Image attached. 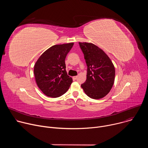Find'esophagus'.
<instances>
[{
	"mask_svg": "<svg viewBox=\"0 0 148 148\" xmlns=\"http://www.w3.org/2000/svg\"><path fill=\"white\" fill-rule=\"evenodd\" d=\"M77 77H78L77 76H74V77H73V78H74V79H76L77 78Z\"/></svg>",
	"mask_w": 148,
	"mask_h": 148,
	"instance_id": "esophagus-1",
	"label": "esophagus"
}]
</instances>
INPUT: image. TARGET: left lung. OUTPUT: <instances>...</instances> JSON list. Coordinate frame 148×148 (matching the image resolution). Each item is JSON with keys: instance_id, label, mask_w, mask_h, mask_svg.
Wrapping results in <instances>:
<instances>
[{"instance_id": "left-lung-1", "label": "left lung", "mask_w": 148, "mask_h": 148, "mask_svg": "<svg viewBox=\"0 0 148 148\" xmlns=\"http://www.w3.org/2000/svg\"><path fill=\"white\" fill-rule=\"evenodd\" d=\"M79 45L87 66V79L81 86L91 98H102L110 92L114 85V66L106 53L96 45L86 42H79Z\"/></svg>"}]
</instances>
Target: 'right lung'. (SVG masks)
<instances>
[{"mask_svg": "<svg viewBox=\"0 0 148 148\" xmlns=\"http://www.w3.org/2000/svg\"><path fill=\"white\" fill-rule=\"evenodd\" d=\"M74 43L53 46L36 61L34 74L38 87L46 96L57 98L65 94L73 82L67 75L65 59Z\"/></svg>", "mask_w": 148, "mask_h": 148, "instance_id": "add662e5", "label": "right lung"}]
</instances>
